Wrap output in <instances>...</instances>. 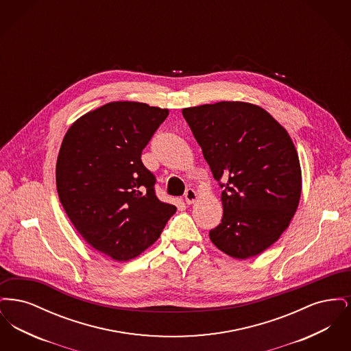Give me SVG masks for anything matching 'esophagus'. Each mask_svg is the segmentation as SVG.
Wrapping results in <instances>:
<instances>
[{"label":"esophagus","instance_id":"1","mask_svg":"<svg viewBox=\"0 0 351 351\" xmlns=\"http://www.w3.org/2000/svg\"><path fill=\"white\" fill-rule=\"evenodd\" d=\"M184 199H185L186 204H192V202H195L196 199H197V195H196V192L192 188H188L185 191V193H184Z\"/></svg>","mask_w":351,"mask_h":351}]
</instances>
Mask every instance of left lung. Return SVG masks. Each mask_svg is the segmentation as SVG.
<instances>
[{
    "label": "left lung",
    "instance_id": "8db88e82",
    "mask_svg": "<svg viewBox=\"0 0 351 351\" xmlns=\"http://www.w3.org/2000/svg\"><path fill=\"white\" fill-rule=\"evenodd\" d=\"M182 113L222 188L223 216L210 241L237 259L261 254L288 228L300 200L292 139L265 109L247 102L222 101Z\"/></svg>",
    "mask_w": 351,
    "mask_h": 351
}]
</instances>
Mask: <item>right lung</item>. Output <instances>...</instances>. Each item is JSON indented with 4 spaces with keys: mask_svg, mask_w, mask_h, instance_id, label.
<instances>
[{
    "mask_svg": "<svg viewBox=\"0 0 351 351\" xmlns=\"http://www.w3.org/2000/svg\"><path fill=\"white\" fill-rule=\"evenodd\" d=\"M167 116L142 102H110L79 118L62 142L60 202L84 239L118 262L150 247L176 212L156 197V178L141 159Z\"/></svg>",
    "mask_w": 351,
    "mask_h": 351,
    "instance_id": "add662e5",
    "label": "right lung"
}]
</instances>
